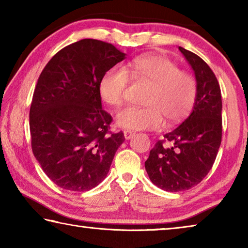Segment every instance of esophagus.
Returning <instances> with one entry per match:
<instances>
[{
	"instance_id": "esophagus-1",
	"label": "esophagus",
	"mask_w": 248,
	"mask_h": 248,
	"mask_svg": "<svg viewBox=\"0 0 248 248\" xmlns=\"http://www.w3.org/2000/svg\"><path fill=\"white\" fill-rule=\"evenodd\" d=\"M134 134H136V132L129 131V130H124V139L125 140L131 139V138L134 136Z\"/></svg>"
}]
</instances>
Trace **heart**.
<instances>
[{
	"instance_id": "1",
	"label": "heart",
	"mask_w": 248,
	"mask_h": 248,
	"mask_svg": "<svg viewBox=\"0 0 248 248\" xmlns=\"http://www.w3.org/2000/svg\"><path fill=\"white\" fill-rule=\"evenodd\" d=\"M129 78L151 84L144 97V107L128 106L116 116L119 127L128 130L161 128L164 119L174 124L186 117L194 106L197 83L191 74L163 56H140L124 68L115 66L103 75L99 94L105 103L119 106L124 103Z\"/></svg>"
}]
</instances>
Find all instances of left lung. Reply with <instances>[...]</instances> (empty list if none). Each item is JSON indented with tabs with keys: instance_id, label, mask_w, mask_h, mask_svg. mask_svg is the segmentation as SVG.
Returning a JSON list of instances; mask_svg holds the SVG:
<instances>
[{
	"instance_id": "obj_1",
	"label": "left lung",
	"mask_w": 248,
	"mask_h": 248,
	"mask_svg": "<svg viewBox=\"0 0 248 248\" xmlns=\"http://www.w3.org/2000/svg\"><path fill=\"white\" fill-rule=\"evenodd\" d=\"M194 71L197 95L191 114L164 138L166 148L157 141L145 161V170L155 186L177 192L188 190L211 170L222 138L221 90L215 73L200 57L178 48Z\"/></svg>"
}]
</instances>
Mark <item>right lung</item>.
I'll return each instance as SVG.
<instances>
[{
  "label": "right lung",
  "instance_id": "1",
  "mask_svg": "<svg viewBox=\"0 0 248 248\" xmlns=\"http://www.w3.org/2000/svg\"><path fill=\"white\" fill-rule=\"evenodd\" d=\"M125 59L111 44L82 39L54 54L41 72L29 111L32 153L46 175L71 191L91 190L106 178L124 141L109 133L99 82Z\"/></svg>",
  "mask_w": 248,
  "mask_h": 248
}]
</instances>
